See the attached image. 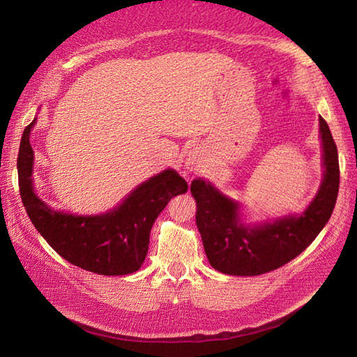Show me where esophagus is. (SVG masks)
Instances as JSON below:
<instances>
[{
	"label": "esophagus",
	"mask_w": 357,
	"mask_h": 357,
	"mask_svg": "<svg viewBox=\"0 0 357 357\" xmlns=\"http://www.w3.org/2000/svg\"><path fill=\"white\" fill-rule=\"evenodd\" d=\"M204 164V151L199 147H193L185 158V170L198 172Z\"/></svg>",
	"instance_id": "34e87169"
}]
</instances>
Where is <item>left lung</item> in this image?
Masks as SVG:
<instances>
[{
  "instance_id": "1",
  "label": "left lung",
  "mask_w": 357,
  "mask_h": 357,
  "mask_svg": "<svg viewBox=\"0 0 357 357\" xmlns=\"http://www.w3.org/2000/svg\"><path fill=\"white\" fill-rule=\"evenodd\" d=\"M324 179L319 192L302 215L278 218L261 225L241 222L239 204L206 183L195 179L196 225L207 259L215 270L233 276H257L282 267L312 244L328 222L339 192L337 147L328 124L319 116Z\"/></svg>"
}]
</instances>
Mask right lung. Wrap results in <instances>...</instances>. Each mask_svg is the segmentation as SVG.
<instances>
[{
	"label": "right lung",
	"mask_w": 357,
	"mask_h": 357,
	"mask_svg": "<svg viewBox=\"0 0 357 357\" xmlns=\"http://www.w3.org/2000/svg\"><path fill=\"white\" fill-rule=\"evenodd\" d=\"M30 123L22 133L18 153L20 195L30 221L55 252L77 267L104 276L138 271L146 259L150 230L173 196L185 193L183 176L169 169L138 185L104 215L77 216L52 210L33 192V150Z\"/></svg>",
	"instance_id": "1"
}]
</instances>
